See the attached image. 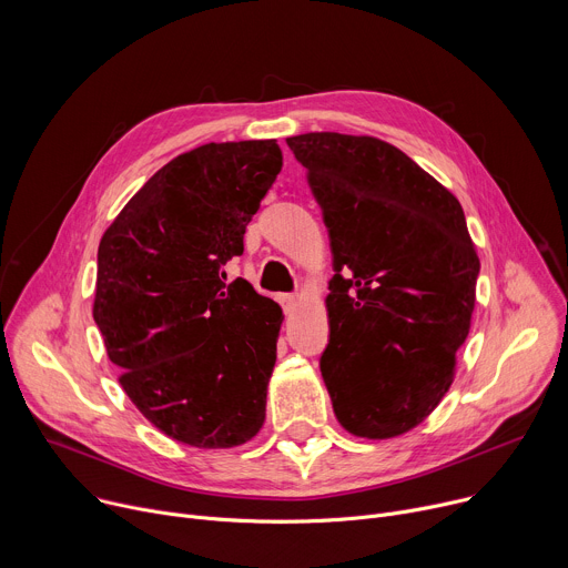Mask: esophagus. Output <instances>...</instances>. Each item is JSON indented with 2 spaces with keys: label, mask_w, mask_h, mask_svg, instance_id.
<instances>
[{
  "label": "esophagus",
  "mask_w": 568,
  "mask_h": 568,
  "mask_svg": "<svg viewBox=\"0 0 568 568\" xmlns=\"http://www.w3.org/2000/svg\"><path fill=\"white\" fill-rule=\"evenodd\" d=\"M278 303L283 305L285 312H292L296 305V296L294 294H278Z\"/></svg>",
  "instance_id": "34e87169"
}]
</instances>
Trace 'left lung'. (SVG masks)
<instances>
[{
  "mask_svg": "<svg viewBox=\"0 0 568 568\" xmlns=\"http://www.w3.org/2000/svg\"><path fill=\"white\" fill-rule=\"evenodd\" d=\"M331 235V339L318 366L342 427L393 438L420 425L454 379L478 256L458 200L375 136L287 139Z\"/></svg>",
  "mask_w": 568,
  "mask_h": 568,
  "instance_id": "obj_1",
  "label": "left lung"
}]
</instances>
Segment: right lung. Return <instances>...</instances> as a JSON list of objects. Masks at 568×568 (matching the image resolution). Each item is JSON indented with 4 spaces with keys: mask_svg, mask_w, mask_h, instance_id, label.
<instances>
[{
    "mask_svg": "<svg viewBox=\"0 0 568 568\" xmlns=\"http://www.w3.org/2000/svg\"><path fill=\"white\" fill-rule=\"evenodd\" d=\"M283 169L276 139L206 143L156 171L99 245L94 321L134 407L200 449L265 423L283 310L224 265Z\"/></svg>",
    "mask_w": 568,
    "mask_h": 568,
    "instance_id": "right-lung-1",
    "label": "right lung"
}]
</instances>
